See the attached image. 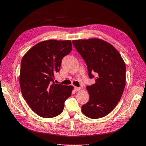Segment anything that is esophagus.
Returning a JSON list of instances; mask_svg holds the SVG:
<instances>
[{
	"instance_id": "obj_1",
	"label": "esophagus",
	"mask_w": 146,
	"mask_h": 146,
	"mask_svg": "<svg viewBox=\"0 0 146 146\" xmlns=\"http://www.w3.org/2000/svg\"><path fill=\"white\" fill-rule=\"evenodd\" d=\"M81 88L80 87H75L74 88V90H75V91H76V92H78V91H80L81 90Z\"/></svg>"
}]
</instances>
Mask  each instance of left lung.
<instances>
[{"label":"left lung","mask_w":146,"mask_h":146,"mask_svg":"<svg viewBox=\"0 0 146 146\" xmlns=\"http://www.w3.org/2000/svg\"><path fill=\"white\" fill-rule=\"evenodd\" d=\"M73 45L87 64L89 77L96 83L86 87L89 101L82 106L84 115L99 119L117 106L126 84V65L119 51L108 42L98 38L73 40Z\"/></svg>","instance_id":"8db88e82"}]
</instances>
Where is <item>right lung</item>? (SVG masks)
Returning a JSON list of instances; mask_svg holds the SVG:
<instances>
[{"label":"right lung","mask_w":146,"mask_h":146,"mask_svg":"<svg viewBox=\"0 0 146 146\" xmlns=\"http://www.w3.org/2000/svg\"><path fill=\"white\" fill-rule=\"evenodd\" d=\"M72 50L70 40L50 39L31 47L22 59L20 85L24 99L37 115L44 118L58 116L64 101L71 96L73 86L54 82L64 56Z\"/></svg>","instance_id":"right-lung-1"}]
</instances>
